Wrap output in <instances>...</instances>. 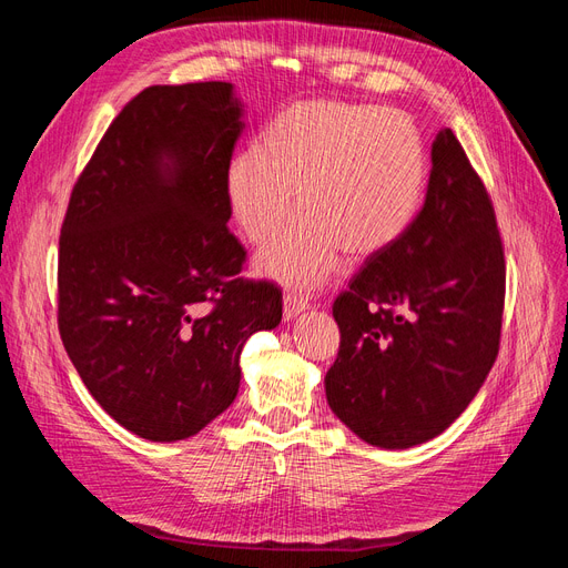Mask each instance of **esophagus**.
Listing matches in <instances>:
<instances>
[{
  "instance_id": "esophagus-1",
  "label": "esophagus",
  "mask_w": 568,
  "mask_h": 568,
  "mask_svg": "<svg viewBox=\"0 0 568 568\" xmlns=\"http://www.w3.org/2000/svg\"><path fill=\"white\" fill-rule=\"evenodd\" d=\"M307 311V298H303L301 294H294V291H288L284 294V320H296L301 313Z\"/></svg>"
}]
</instances>
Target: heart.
Masks as SVG:
<instances>
[{"instance_id":"1","label":"heart","mask_w":568,"mask_h":568,"mask_svg":"<svg viewBox=\"0 0 568 568\" xmlns=\"http://www.w3.org/2000/svg\"><path fill=\"white\" fill-rule=\"evenodd\" d=\"M426 182L424 140L403 111L351 101H305L284 109L261 146L234 153L227 203L253 246L277 234L294 205L301 215L257 255L263 277L313 288L341 253L369 257L407 232Z\"/></svg>"}]
</instances>
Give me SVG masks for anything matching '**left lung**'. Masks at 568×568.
Returning <instances> with one entry per match:
<instances>
[{"label": "left lung", "instance_id": "1", "mask_svg": "<svg viewBox=\"0 0 568 568\" xmlns=\"http://www.w3.org/2000/svg\"><path fill=\"white\" fill-rule=\"evenodd\" d=\"M503 307L505 253L493 205L443 128L422 211L334 303L341 348L324 376L326 403L374 448L436 438L484 386Z\"/></svg>", "mask_w": 568, "mask_h": 568}]
</instances>
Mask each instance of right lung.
Instances as JSON below:
<instances>
[{"label": "right lung", "mask_w": 568, "mask_h": 568, "mask_svg": "<svg viewBox=\"0 0 568 568\" xmlns=\"http://www.w3.org/2000/svg\"><path fill=\"white\" fill-rule=\"evenodd\" d=\"M232 82L156 84L118 113L59 239V332L94 400L173 443L225 412L244 343L282 322V291L239 277L227 165L244 130Z\"/></svg>", "instance_id": "right-lung-1"}]
</instances>
